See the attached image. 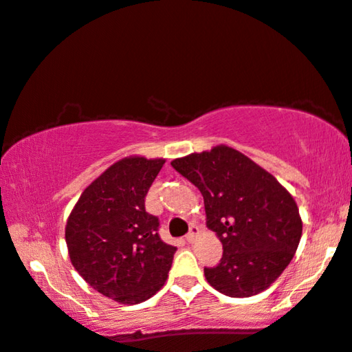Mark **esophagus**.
Masks as SVG:
<instances>
[{
	"instance_id": "obj_1",
	"label": "esophagus",
	"mask_w": 352,
	"mask_h": 352,
	"mask_svg": "<svg viewBox=\"0 0 352 352\" xmlns=\"http://www.w3.org/2000/svg\"><path fill=\"white\" fill-rule=\"evenodd\" d=\"M198 233H199V228L196 227V225H191V227H190V232L186 233L185 240L188 241V243H193V241L196 240V235H198Z\"/></svg>"
}]
</instances>
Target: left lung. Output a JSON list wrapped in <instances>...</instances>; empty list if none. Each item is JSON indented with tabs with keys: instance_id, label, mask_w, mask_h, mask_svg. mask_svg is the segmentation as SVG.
I'll return each instance as SVG.
<instances>
[{
	"instance_id": "left-lung-1",
	"label": "left lung",
	"mask_w": 352,
	"mask_h": 352,
	"mask_svg": "<svg viewBox=\"0 0 352 352\" xmlns=\"http://www.w3.org/2000/svg\"><path fill=\"white\" fill-rule=\"evenodd\" d=\"M204 198L206 223L223 246L215 267H204L210 287L225 296L264 292L292 262L302 235L293 196L272 173L230 146L170 162Z\"/></svg>"
}]
</instances>
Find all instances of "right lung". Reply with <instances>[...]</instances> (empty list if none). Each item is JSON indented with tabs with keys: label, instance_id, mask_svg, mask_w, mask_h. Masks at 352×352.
<instances>
[{
	"label": "right lung",
	"instance_id": "1",
	"mask_svg": "<svg viewBox=\"0 0 352 352\" xmlns=\"http://www.w3.org/2000/svg\"><path fill=\"white\" fill-rule=\"evenodd\" d=\"M164 159L124 157L88 185L65 225L70 262L102 296L146 301L164 287L177 248L159 236V219L144 209Z\"/></svg>",
	"mask_w": 352,
	"mask_h": 352
}]
</instances>
